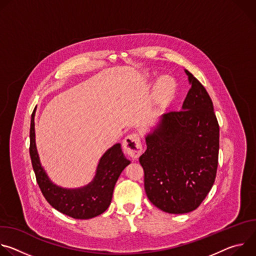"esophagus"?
Masks as SVG:
<instances>
[{"label": "esophagus", "instance_id": "esophagus-1", "mask_svg": "<svg viewBox=\"0 0 256 256\" xmlns=\"http://www.w3.org/2000/svg\"><path fill=\"white\" fill-rule=\"evenodd\" d=\"M124 149L126 153L132 158H138L142 153L140 138L138 134H130L122 142Z\"/></svg>", "mask_w": 256, "mask_h": 256}]
</instances>
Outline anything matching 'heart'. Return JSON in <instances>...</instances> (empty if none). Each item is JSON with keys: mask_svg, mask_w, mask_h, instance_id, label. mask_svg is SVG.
<instances>
[{"mask_svg": "<svg viewBox=\"0 0 256 256\" xmlns=\"http://www.w3.org/2000/svg\"><path fill=\"white\" fill-rule=\"evenodd\" d=\"M175 92V82L169 76H164L158 81L154 90V99L157 102L169 100Z\"/></svg>", "mask_w": 256, "mask_h": 256, "instance_id": "1", "label": "heart"}]
</instances>
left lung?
<instances>
[{
    "label": "left lung",
    "mask_w": 256,
    "mask_h": 256,
    "mask_svg": "<svg viewBox=\"0 0 256 256\" xmlns=\"http://www.w3.org/2000/svg\"><path fill=\"white\" fill-rule=\"evenodd\" d=\"M192 88L178 112L162 116L146 136L140 157L144 192L150 202L169 214L194 210L210 192L216 174L220 128L212 101L192 72Z\"/></svg>",
    "instance_id": "8db88e82"
}]
</instances>
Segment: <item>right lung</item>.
<instances>
[{"mask_svg": "<svg viewBox=\"0 0 256 256\" xmlns=\"http://www.w3.org/2000/svg\"><path fill=\"white\" fill-rule=\"evenodd\" d=\"M34 114L35 109L31 116L29 153L36 181L48 202L62 214L81 220H87L104 212L112 202L114 186L120 173L130 163L124 157L120 144H116L101 157L96 175L88 186L76 190L56 186L42 167L36 150Z\"/></svg>", "mask_w": 256, "mask_h": 256, "instance_id": "add662e5", "label": "right lung"}]
</instances>
